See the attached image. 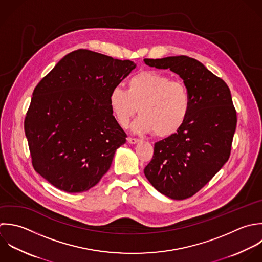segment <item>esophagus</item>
<instances>
[{"instance_id": "34e87169", "label": "esophagus", "mask_w": 262, "mask_h": 262, "mask_svg": "<svg viewBox=\"0 0 262 262\" xmlns=\"http://www.w3.org/2000/svg\"><path fill=\"white\" fill-rule=\"evenodd\" d=\"M139 139H137V138H127V142L129 143V144H137V143H139Z\"/></svg>"}]
</instances>
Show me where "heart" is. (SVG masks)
<instances>
[{
    "label": "heart",
    "instance_id": "b5f03b06",
    "mask_svg": "<svg viewBox=\"0 0 262 262\" xmlns=\"http://www.w3.org/2000/svg\"><path fill=\"white\" fill-rule=\"evenodd\" d=\"M126 91L113 88L108 97L112 115L122 127H126L137 113L134 129L151 133L157 138L177 134L187 121L192 101L187 85L172 80L168 75L155 70H144L133 75Z\"/></svg>",
    "mask_w": 262,
    "mask_h": 262
}]
</instances>
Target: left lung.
Wrapping results in <instances>:
<instances>
[{"instance_id": "1", "label": "left lung", "mask_w": 262, "mask_h": 262, "mask_svg": "<svg viewBox=\"0 0 262 262\" xmlns=\"http://www.w3.org/2000/svg\"><path fill=\"white\" fill-rule=\"evenodd\" d=\"M158 69H170L187 85L192 106L183 127L155 143L144 173L161 194L183 200L200 191L229 160L237 112L228 84L201 62L188 56L144 59Z\"/></svg>"}]
</instances>
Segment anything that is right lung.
I'll return each instance as SVG.
<instances>
[{
  "mask_svg": "<svg viewBox=\"0 0 262 262\" xmlns=\"http://www.w3.org/2000/svg\"><path fill=\"white\" fill-rule=\"evenodd\" d=\"M136 64L78 49L35 86L24 120L34 170L57 189L81 193L111 166L126 134L111 113L110 91Z\"/></svg>",
  "mask_w": 262,
  "mask_h": 262,
  "instance_id": "add662e5",
  "label": "right lung"
}]
</instances>
